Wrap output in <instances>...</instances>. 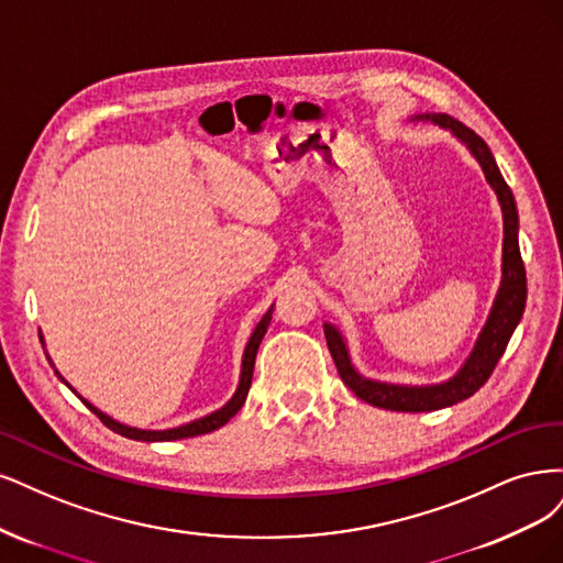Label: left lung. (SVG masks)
<instances>
[{"mask_svg":"<svg viewBox=\"0 0 563 563\" xmlns=\"http://www.w3.org/2000/svg\"><path fill=\"white\" fill-rule=\"evenodd\" d=\"M413 123H432L440 125L442 131H449L456 137L463 147L470 152L486 177L488 187L494 189L498 206L503 212V264H500V285L494 297L492 311L486 316L484 328L477 334V341L473 351L465 357L459 372L440 380V384H423V386H407V384H388V380H376L353 365V357L349 351V341L341 334V330L332 322H324V339H328V349L332 353L334 365L339 369V376L360 400L369 402L378 409L390 411H438L444 407H453L470 395H475L486 378L492 376L494 367L498 365L500 355L505 353L507 341H510L512 332L523 316L526 306V271L521 264L519 252V214L517 203L510 187L505 185V179L496 166V158L488 150V144L467 125L461 121L451 119L446 114H413L409 117Z\"/></svg>","mask_w":563,"mask_h":563,"instance_id":"obj_1","label":"left lung"}]
</instances>
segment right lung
<instances>
[{
  "label": "right lung",
  "mask_w": 563,
  "mask_h": 563,
  "mask_svg": "<svg viewBox=\"0 0 563 563\" xmlns=\"http://www.w3.org/2000/svg\"><path fill=\"white\" fill-rule=\"evenodd\" d=\"M271 316H274V303L268 306V311L262 316V320L257 322V328L252 330V334H250V339H247V343H245V351H243V360H241V376H239V386H235V393L231 395V400L227 402V405H222L220 409H214V411H210V413H206V416H201V419H194V421H189V423H183V426H177V428H166V430H147V428H135V426H125V423H121V421H117V419H112L110 413H104L102 409H98L96 405H90L86 397H81L75 388H71L67 380H65V376L56 369V365H53V360H51V355L46 353V357H48V362H51V367H53V372L58 374V378L63 380V384L75 393L79 400L93 411L98 419L110 428V430H114V432H119V434H123V438H129V440H137V442H173V440H185V438H198V434H206V432H212V430H217V428H222L224 423H229L235 413H239V409L243 407V402H245V397H247V390H250V384H252V369H255V357H257V351H260V343H262V339H264V334H266V330H268V322H271ZM40 341H42V346L46 349V341H44V334H42V330H40Z\"/></svg>",
  "instance_id": "obj_1"
}]
</instances>
